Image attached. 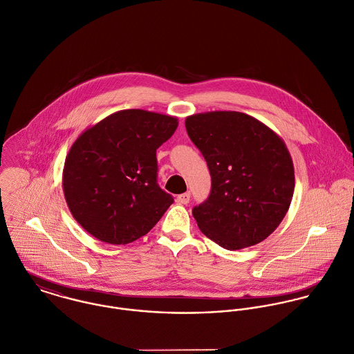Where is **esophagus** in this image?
Instances as JSON below:
<instances>
[{"label": "esophagus", "mask_w": 354, "mask_h": 354, "mask_svg": "<svg viewBox=\"0 0 354 354\" xmlns=\"http://www.w3.org/2000/svg\"><path fill=\"white\" fill-rule=\"evenodd\" d=\"M176 201H178L179 204H183V205H186V204L190 201V193H183V194L178 196Z\"/></svg>", "instance_id": "esophagus-1"}]
</instances>
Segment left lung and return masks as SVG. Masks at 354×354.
<instances>
[{"label":"left lung","instance_id":"obj_1","mask_svg":"<svg viewBox=\"0 0 354 354\" xmlns=\"http://www.w3.org/2000/svg\"><path fill=\"white\" fill-rule=\"evenodd\" d=\"M186 130L212 179L209 197L193 208L203 234L227 250L270 236L288 211L294 167L284 142L241 112L189 116Z\"/></svg>","mask_w":354,"mask_h":354}]
</instances>
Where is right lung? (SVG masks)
Wrapping results in <instances>:
<instances>
[{"mask_svg": "<svg viewBox=\"0 0 354 354\" xmlns=\"http://www.w3.org/2000/svg\"><path fill=\"white\" fill-rule=\"evenodd\" d=\"M178 119L142 109L116 112L72 145L63 172L75 220L93 236L126 245L146 235L174 203L157 183L156 150Z\"/></svg>", "mask_w": 354, "mask_h": 354, "instance_id": "1", "label": "right lung"}]
</instances>
